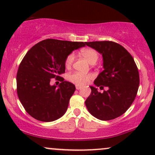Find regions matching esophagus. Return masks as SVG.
Wrapping results in <instances>:
<instances>
[{
  "label": "esophagus",
  "mask_w": 155,
  "mask_h": 155,
  "mask_svg": "<svg viewBox=\"0 0 155 155\" xmlns=\"http://www.w3.org/2000/svg\"><path fill=\"white\" fill-rule=\"evenodd\" d=\"M75 87H76V89H77V90H80V89H81L82 88V87L81 86H80V85H76V86H75Z\"/></svg>",
  "instance_id": "obj_1"
}]
</instances>
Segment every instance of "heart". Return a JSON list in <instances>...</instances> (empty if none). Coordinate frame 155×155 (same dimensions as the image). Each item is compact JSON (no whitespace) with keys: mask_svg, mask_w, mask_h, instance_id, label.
Returning <instances> with one entry per match:
<instances>
[{"mask_svg":"<svg viewBox=\"0 0 155 155\" xmlns=\"http://www.w3.org/2000/svg\"><path fill=\"white\" fill-rule=\"evenodd\" d=\"M81 54L85 57L90 64H94L96 63L99 58L98 51L92 48H84L81 49ZM74 55L73 53H70L66 57L65 66L67 68H70L72 65L74 61ZM93 78V74L91 73H83L80 72H73L68 75V80L72 83L78 85H84L89 83V81Z\"/></svg>","mask_w":155,"mask_h":155,"instance_id":"b5f03b06","label":"heart"}]
</instances>
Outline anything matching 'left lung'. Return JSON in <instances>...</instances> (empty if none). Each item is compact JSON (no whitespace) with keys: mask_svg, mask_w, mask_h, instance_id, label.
<instances>
[{"mask_svg":"<svg viewBox=\"0 0 155 155\" xmlns=\"http://www.w3.org/2000/svg\"><path fill=\"white\" fill-rule=\"evenodd\" d=\"M85 45L103 57L104 70L94 85L108 90L98 92L90 86L91 93L85 106L91 115L102 121L114 119L124 114L134 101L139 85L138 68L132 56L118 44L109 41H91Z\"/></svg>","mask_w":155,"mask_h":155,"instance_id":"obj_1","label":"left lung"}]
</instances>
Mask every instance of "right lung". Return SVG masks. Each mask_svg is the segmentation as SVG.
I'll use <instances>...</instances> for the list:
<instances>
[{"label": "right lung", "mask_w": 155, "mask_h": 155, "mask_svg": "<svg viewBox=\"0 0 155 155\" xmlns=\"http://www.w3.org/2000/svg\"><path fill=\"white\" fill-rule=\"evenodd\" d=\"M85 43L53 39L43 40L27 51L16 75L17 94L26 112L41 121H55L65 114L75 86L60 78L66 57ZM51 78L62 82L51 86Z\"/></svg>", "instance_id": "1"}]
</instances>
